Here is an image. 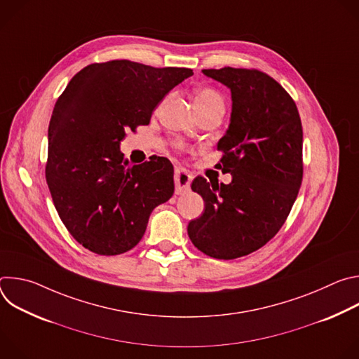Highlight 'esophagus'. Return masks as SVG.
I'll return each instance as SVG.
<instances>
[{"instance_id": "obj_1", "label": "esophagus", "mask_w": 359, "mask_h": 359, "mask_svg": "<svg viewBox=\"0 0 359 359\" xmlns=\"http://www.w3.org/2000/svg\"><path fill=\"white\" fill-rule=\"evenodd\" d=\"M191 173H189L186 169L177 168L175 170V184H176V193H186L190 189V183H191Z\"/></svg>"}]
</instances>
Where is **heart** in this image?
Wrapping results in <instances>:
<instances>
[{"label":"heart","instance_id":"obj_1","mask_svg":"<svg viewBox=\"0 0 359 359\" xmlns=\"http://www.w3.org/2000/svg\"><path fill=\"white\" fill-rule=\"evenodd\" d=\"M194 105H223V97L212 88H201L196 92Z\"/></svg>","mask_w":359,"mask_h":359}]
</instances>
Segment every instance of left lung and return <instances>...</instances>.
Listing matches in <instances>:
<instances>
[{"instance_id": "1", "label": "left lung", "mask_w": 359, "mask_h": 359, "mask_svg": "<svg viewBox=\"0 0 359 359\" xmlns=\"http://www.w3.org/2000/svg\"><path fill=\"white\" fill-rule=\"evenodd\" d=\"M203 74L231 90V119L217 143L223 156L216 168L233 180H193L204 212L187 233L201 252L233 260L262 248L285 223L302 182V126L294 99L270 75L230 67Z\"/></svg>"}]
</instances>
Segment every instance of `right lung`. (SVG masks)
<instances>
[{
  "label": "right lung",
  "mask_w": 359,
  "mask_h": 359,
  "mask_svg": "<svg viewBox=\"0 0 359 359\" xmlns=\"http://www.w3.org/2000/svg\"><path fill=\"white\" fill-rule=\"evenodd\" d=\"M191 75L189 68L115 60L85 67L58 97L45 177L62 223L92 252L132 250L153 209L173 196L169 159L129 166L119 144L128 130L149 125L161 100Z\"/></svg>",
  "instance_id": "right-lung-1"
}]
</instances>
